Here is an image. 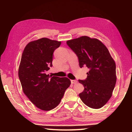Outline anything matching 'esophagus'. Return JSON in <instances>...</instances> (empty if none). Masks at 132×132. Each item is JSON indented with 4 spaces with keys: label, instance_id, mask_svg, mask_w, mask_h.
<instances>
[{
    "label": "esophagus",
    "instance_id": "1",
    "mask_svg": "<svg viewBox=\"0 0 132 132\" xmlns=\"http://www.w3.org/2000/svg\"><path fill=\"white\" fill-rule=\"evenodd\" d=\"M71 84H76L77 82V81H76V80H71Z\"/></svg>",
    "mask_w": 132,
    "mask_h": 132
}]
</instances>
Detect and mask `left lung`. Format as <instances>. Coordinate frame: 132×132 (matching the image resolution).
Wrapping results in <instances>:
<instances>
[{"label":"left lung","instance_id":"obj_1","mask_svg":"<svg viewBox=\"0 0 132 132\" xmlns=\"http://www.w3.org/2000/svg\"><path fill=\"white\" fill-rule=\"evenodd\" d=\"M67 45L78 57L80 68L89 69L85 80H79L84 90L79 97L84 104L91 108L103 106L112 96L115 88L116 64L108 49L95 38L82 36L69 40Z\"/></svg>","mask_w":132,"mask_h":132}]
</instances>
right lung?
<instances>
[{"label":"right lung","instance_id":"obj_1","mask_svg":"<svg viewBox=\"0 0 132 132\" xmlns=\"http://www.w3.org/2000/svg\"><path fill=\"white\" fill-rule=\"evenodd\" d=\"M61 42L46 38L31 41L21 56L19 77L23 91L37 108L50 111L56 107L71 84L67 77L46 75L52 66L53 53Z\"/></svg>","mask_w":132,"mask_h":132}]
</instances>
